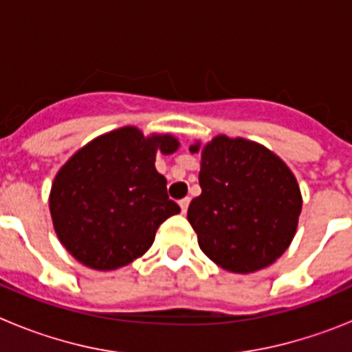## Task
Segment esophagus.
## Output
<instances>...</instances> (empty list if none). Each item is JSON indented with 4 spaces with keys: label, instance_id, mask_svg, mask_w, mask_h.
<instances>
[{
    "label": "esophagus",
    "instance_id": "esophagus-1",
    "mask_svg": "<svg viewBox=\"0 0 352 352\" xmlns=\"http://www.w3.org/2000/svg\"><path fill=\"white\" fill-rule=\"evenodd\" d=\"M188 204H190V197H185L179 201V208H182V213H186V210H188Z\"/></svg>",
    "mask_w": 352,
    "mask_h": 352
}]
</instances>
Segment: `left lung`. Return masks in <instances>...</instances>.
Returning a JSON list of instances; mask_svg holds the SVG:
<instances>
[{"label": "left lung", "mask_w": 352, "mask_h": 352, "mask_svg": "<svg viewBox=\"0 0 352 352\" xmlns=\"http://www.w3.org/2000/svg\"><path fill=\"white\" fill-rule=\"evenodd\" d=\"M201 153V195L188 206V222L201 250L231 273H254L275 263L296 234L301 192L292 170L263 144L217 135Z\"/></svg>", "instance_id": "obj_1"}]
</instances>
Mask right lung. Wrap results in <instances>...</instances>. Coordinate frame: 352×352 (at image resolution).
Listing matches in <instances>:
<instances>
[{
	"label": "right lung",
	"mask_w": 352,
	"mask_h": 352,
	"mask_svg": "<svg viewBox=\"0 0 352 352\" xmlns=\"http://www.w3.org/2000/svg\"><path fill=\"white\" fill-rule=\"evenodd\" d=\"M170 133L144 135L138 126L98 135L56 174L49 194L52 226L74 259L111 272L144 256L157 229L179 206L155 169L157 153L173 155Z\"/></svg>",
	"instance_id": "1"
}]
</instances>
